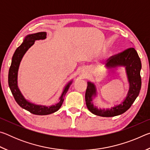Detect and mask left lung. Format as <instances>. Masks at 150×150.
<instances>
[{
    "mask_svg": "<svg viewBox=\"0 0 150 150\" xmlns=\"http://www.w3.org/2000/svg\"><path fill=\"white\" fill-rule=\"evenodd\" d=\"M106 66L109 68H114L118 66L125 67L130 84V88L125 100L119 105L110 109L96 108L93 104V97L96 95L95 86L93 83L88 82L85 93V102L88 110L94 115L103 117H112L122 115L128 110L138 97L142 86L140 76L142 63L136 50L130 47L109 57Z\"/></svg>",
    "mask_w": 150,
    "mask_h": 150,
    "instance_id": "obj_1",
    "label": "left lung"
}]
</instances>
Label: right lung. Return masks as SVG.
I'll return each instance as SVG.
<instances>
[{"label": "right lung", "mask_w": 150, "mask_h": 150, "mask_svg": "<svg viewBox=\"0 0 150 150\" xmlns=\"http://www.w3.org/2000/svg\"><path fill=\"white\" fill-rule=\"evenodd\" d=\"M46 32H38L35 33V34L28 35L25 38L22 44L15 51L13 56H12L11 65L10 67L8 72V85L10 88H11L12 95L14 96L15 100L22 108L36 115H50V114L54 113L59 110L62 105L63 100H64L65 94L67 92L69 86L72 83V81H71L65 86L64 90L62 93V95L59 98V102L57 103L56 105H52L50 106L36 105L30 103L25 99L23 95L20 93L18 87L17 82L18 71L20 62H21L25 53L34 44L35 40H44L46 38Z\"/></svg>", "instance_id": "add662e5"}]
</instances>
